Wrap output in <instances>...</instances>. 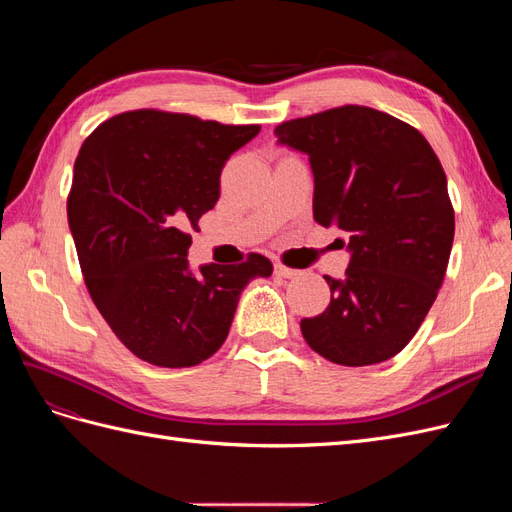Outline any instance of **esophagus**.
<instances>
[{
  "label": "esophagus",
  "instance_id": "esophagus-1",
  "mask_svg": "<svg viewBox=\"0 0 512 512\" xmlns=\"http://www.w3.org/2000/svg\"><path fill=\"white\" fill-rule=\"evenodd\" d=\"M275 275L286 277V280H294V277H299V275H301V271H297V269H290V267H284V265H280V262H277V265H275Z\"/></svg>",
  "mask_w": 512,
  "mask_h": 512
}]
</instances>
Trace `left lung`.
Returning <instances> with one entry per match:
<instances>
[{"instance_id": "left-lung-1", "label": "left lung", "mask_w": 512, "mask_h": 512, "mask_svg": "<svg viewBox=\"0 0 512 512\" xmlns=\"http://www.w3.org/2000/svg\"><path fill=\"white\" fill-rule=\"evenodd\" d=\"M305 153L314 220L339 228L350 254L331 303L301 320L314 352L337 365L389 361L408 346L438 297L455 235L446 175L425 136L369 106H339L275 128Z\"/></svg>"}]
</instances>
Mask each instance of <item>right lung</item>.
<instances>
[{
    "label": "right lung",
    "mask_w": 512,
    "mask_h": 512,
    "mask_svg": "<svg viewBox=\"0 0 512 512\" xmlns=\"http://www.w3.org/2000/svg\"><path fill=\"white\" fill-rule=\"evenodd\" d=\"M260 132L162 111L98 126L74 162L68 224L87 290L138 359L192 367L220 350L243 288L273 273L243 265L190 267V230L220 198L226 160Z\"/></svg>",
    "instance_id": "obj_1"
}]
</instances>
